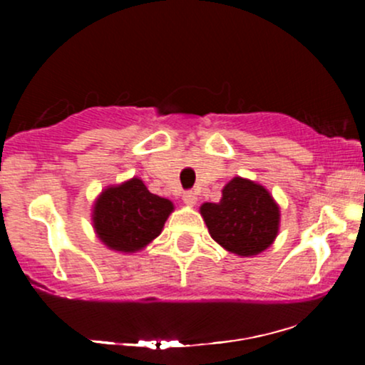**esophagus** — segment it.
I'll return each instance as SVG.
<instances>
[{"instance_id":"obj_1","label":"esophagus","mask_w":365,"mask_h":365,"mask_svg":"<svg viewBox=\"0 0 365 365\" xmlns=\"http://www.w3.org/2000/svg\"><path fill=\"white\" fill-rule=\"evenodd\" d=\"M183 202H185L187 206H195L197 195L194 192H185V194H183Z\"/></svg>"}]
</instances>
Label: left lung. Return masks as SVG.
I'll return each instance as SVG.
<instances>
[{
    "label": "left lung",
    "instance_id": "obj_1",
    "mask_svg": "<svg viewBox=\"0 0 365 365\" xmlns=\"http://www.w3.org/2000/svg\"><path fill=\"white\" fill-rule=\"evenodd\" d=\"M221 194L220 202L200 206L212 240L242 257L271 247L279 230V207L273 195L259 183L240 177L230 180Z\"/></svg>",
    "mask_w": 365,
    "mask_h": 365
}]
</instances>
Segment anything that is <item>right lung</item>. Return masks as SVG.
<instances>
[{
	"instance_id": "right-lung-1",
	"label": "right lung",
	"mask_w": 365,
	"mask_h": 365,
	"mask_svg": "<svg viewBox=\"0 0 365 365\" xmlns=\"http://www.w3.org/2000/svg\"><path fill=\"white\" fill-rule=\"evenodd\" d=\"M173 209L171 200L150 194L140 178H130L121 185L104 188L94 202L92 223L108 249L132 254L163 232Z\"/></svg>"
}]
</instances>
